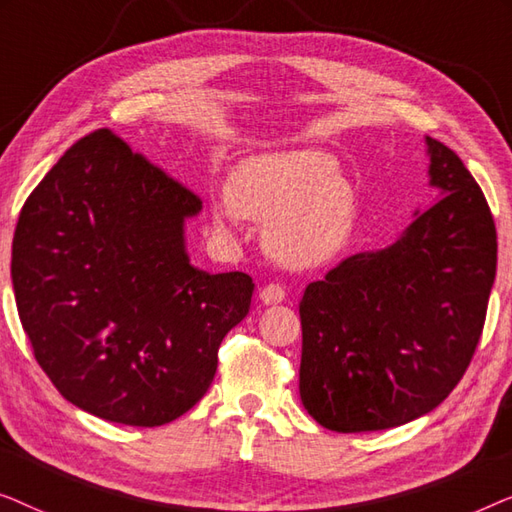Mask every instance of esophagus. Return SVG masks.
I'll return each mask as SVG.
<instances>
[{
  "label": "esophagus",
  "mask_w": 512,
  "mask_h": 512,
  "mask_svg": "<svg viewBox=\"0 0 512 512\" xmlns=\"http://www.w3.org/2000/svg\"><path fill=\"white\" fill-rule=\"evenodd\" d=\"M284 298H286V293L279 284H265L261 289V303L263 305H277V303H282Z\"/></svg>",
  "instance_id": "34e87169"
}]
</instances>
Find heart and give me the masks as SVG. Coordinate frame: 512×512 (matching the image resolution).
Listing matches in <instances>:
<instances>
[{
    "label": "heart",
    "mask_w": 512,
    "mask_h": 512,
    "mask_svg": "<svg viewBox=\"0 0 512 512\" xmlns=\"http://www.w3.org/2000/svg\"><path fill=\"white\" fill-rule=\"evenodd\" d=\"M228 200L242 219L268 223L265 251L293 270L333 261L352 240L356 195L338 158L321 149L258 153L230 174ZM214 226L230 233L233 210L214 207Z\"/></svg>",
    "instance_id": "b5f03b06"
}]
</instances>
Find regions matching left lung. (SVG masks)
I'll use <instances>...</instances> for the list:
<instances>
[{
  "instance_id": "8db88e82",
  "label": "left lung",
  "mask_w": 512,
  "mask_h": 512,
  "mask_svg": "<svg viewBox=\"0 0 512 512\" xmlns=\"http://www.w3.org/2000/svg\"><path fill=\"white\" fill-rule=\"evenodd\" d=\"M424 146L436 202L300 300V401L324 429L384 431L429 415L478 347L496 275L494 219L457 153L431 137Z\"/></svg>"
}]
</instances>
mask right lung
<instances>
[{
  "label": "right lung",
  "instance_id": "obj_1",
  "mask_svg": "<svg viewBox=\"0 0 512 512\" xmlns=\"http://www.w3.org/2000/svg\"><path fill=\"white\" fill-rule=\"evenodd\" d=\"M200 212L109 130L76 142L27 198L13 293L39 366L76 408L163 426L207 394L254 282L191 263L186 221Z\"/></svg>",
  "mask_w": 512,
  "mask_h": 512
}]
</instances>
